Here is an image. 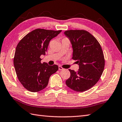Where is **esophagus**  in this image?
Wrapping results in <instances>:
<instances>
[{"instance_id":"obj_1","label":"esophagus","mask_w":122,"mask_h":122,"mask_svg":"<svg viewBox=\"0 0 122 122\" xmlns=\"http://www.w3.org/2000/svg\"><path fill=\"white\" fill-rule=\"evenodd\" d=\"M63 68L61 66H59V70H63Z\"/></svg>"}]
</instances>
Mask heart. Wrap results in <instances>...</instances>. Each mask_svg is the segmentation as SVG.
<instances>
[{
    "label": "heart",
    "instance_id": "b5f03b06",
    "mask_svg": "<svg viewBox=\"0 0 122 122\" xmlns=\"http://www.w3.org/2000/svg\"><path fill=\"white\" fill-rule=\"evenodd\" d=\"M64 39H66V38H64Z\"/></svg>",
    "mask_w": 122,
    "mask_h": 122
}]
</instances>
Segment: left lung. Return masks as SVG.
Wrapping results in <instances>:
<instances>
[{"mask_svg":"<svg viewBox=\"0 0 122 122\" xmlns=\"http://www.w3.org/2000/svg\"><path fill=\"white\" fill-rule=\"evenodd\" d=\"M64 33L72 44V59L79 66L77 72L69 69L70 77L66 83L75 91H86L98 81L103 72L105 59L102 47L96 38L85 30H71Z\"/></svg>","mask_w":122,"mask_h":122,"instance_id":"left-lung-1","label":"left lung"}]
</instances>
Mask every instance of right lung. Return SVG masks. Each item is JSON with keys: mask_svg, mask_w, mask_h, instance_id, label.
Here are the masks:
<instances>
[{"mask_svg": "<svg viewBox=\"0 0 122 122\" xmlns=\"http://www.w3.org/2000/svg\"><path fill=\"white\" fill-rule=\"evenodd\" d=\"M61 31L37 28L26 35L17 45L14 67L19 81L28 91L37 92L44 89L50 76L58 70L56 64L42 63L40 56L45 54L50 40Z\"/></svg>", "mask_w": 122, "mask_h": 122, "instance_id": "obj_1", "label": "right lung"}]
</instances>
